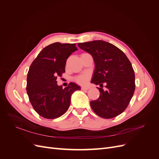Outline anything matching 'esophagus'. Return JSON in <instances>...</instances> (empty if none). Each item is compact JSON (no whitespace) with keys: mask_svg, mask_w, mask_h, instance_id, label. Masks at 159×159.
I'll return each mask as SVG.
<instances>
[{"mask_svg":"<svg viewBox=\"0 0 159 159\" xmlns=\"http://www.w3.org/2000/svg\"><path fill=\"white\" fill-rule=\"evenodd\" d=\"M81 89H82V90H88L89 88H88V87H82V88H81Z\"/></svg>","mask_w":159,"mask_h":159,"instance_id":"esophagus-1","label":"esophagus"}]
</instances>
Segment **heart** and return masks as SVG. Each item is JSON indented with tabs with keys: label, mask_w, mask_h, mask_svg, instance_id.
Returning a JSON list of instances; mask_svg holds the SVG:
<instances>
[{
	"label": "heart",
	"mask_w": 159,
	"mask_h": 159,
	"mask_svg": "<svg viewBox=\"0 0 159 159\" xmlns=\"http://www.w3.org/2000/svg\"><path fill=\"white\" fill-rule=\"evenodd\" d=\"M76 81H78L79 84H85L87 83L88 81V75L87 74H84V75H80L76 78Z\"/></svg>",
	"instance_id": "b5f03b06"
}]
</instances>
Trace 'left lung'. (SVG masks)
Instances as JSON below:
<instances>
[{
    "label": "left lung",
    "instance_id": "left-lung-1",
    "mask_svg": "<svg viewBox=\"0 0 159 159\" xmlns=\"http://www.w3.org/2000/svg\"><path fill=\"white\" fill-rule=\"evenodd\" d=\"M81 49L92 56L95 70L91 83L99 85V98L90 105L99 117L111 119L127 107L134 89V72L126 55L111 43L94 40L78 43ZM105 89H103L102 85Z\"/></svg>",
    "mask_w": 159,
    "mask_h": 159
}]
</instances>
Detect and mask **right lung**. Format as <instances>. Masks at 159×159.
Here are the masks:
<instances>
[{
  "mask_svg": "<svg viewBox=\"0 0 159 159\" xmlns=\"http://www.w3.org/2000/svg\"><path fill=\"white\" fill-rule=\"evenodd\" d=\"M76 50L75 44L54 43L43 48L30 67L27 94L34 109L44 118L56 119L64 115L70 107L72 93L81 89L72 82L64 89L56 81L65 72L67 59Z\"/></svg>",
  "mask_w": 159,
  "mask_h": 159,
  "instance_id": "add662e5",
  "label": "right lung"
}]
</instances>
